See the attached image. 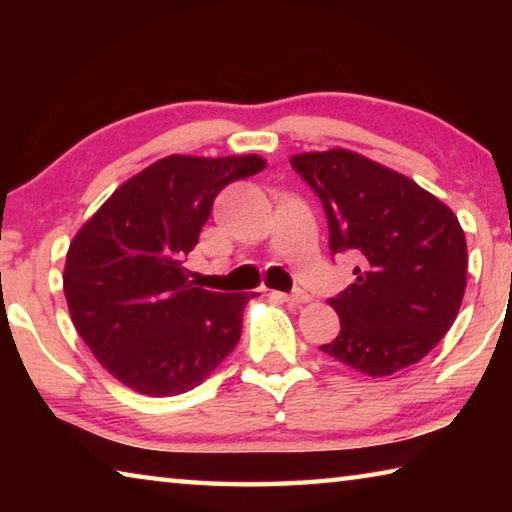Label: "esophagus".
Listing matches in <instances>:
<instances>
[{
	"label": "esophagus",
	"instance_id": "34e87169",
	"mask_svg": "<svg viewBox=\"0 0 512 512\" xmlns=\"http://www.w3.org/2000/svg\"><path fill=\"white\" fill-rule=\"evenodd\" d=\"M273 296L282 298L284 302H291V305H305V302H309V293H305V291H293V293H273Z\"/></svg>",
	"mask_w": 512,
	"mask_h": 512
}]
</instances>
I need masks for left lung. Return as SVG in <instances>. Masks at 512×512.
I'll return each instance as SVG.
<instances>
[{
  "instance_id": "1",
  "label": "left lung",
  "mask_w": 512,
  "mask_h": 512,
  "mask_svg": "<svg viewBox=\"0 0 512 512\" xmlns=\"http://www.w3.org/2000/svg\"><path fill=\"white\" fill-rule=\"evenodd\" d=\"M291 167L323 203L332 255L359 257L354 284L329 298L341 332L320 350L368 377L427 357L465 293L456 214L411 178L345 149L293 155Z\"/></svg>"
}]
</instances>
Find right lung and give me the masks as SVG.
<instances>
[{"label":"right lung","instance_id":"right-lung-1","mask_svg":"<svg viewBox=\"0 0 512 512\" xmlns=\"http://www.w3.org/2000/svg\"><path fill=\"white\" fill-rule=\"evenodd\" d=\"M264 167L259 155H169L115 189L69 244L72 323L124 386L187 393L235 350L250 296L196 287L183 264L221 189Z\"/></svg>","mask_w":512,"mask_h":512}]
</instances>
